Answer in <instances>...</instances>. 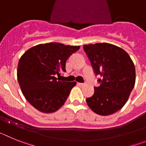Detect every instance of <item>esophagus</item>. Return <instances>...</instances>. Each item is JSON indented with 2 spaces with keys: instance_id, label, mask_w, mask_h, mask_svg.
I'll use <instances>...</instances> for the list:
<instances>
[{
  "instance_id": "obj_1",
  "label": "esophagus",
  "mask_w": 146,
  "mask_h": 146,
  "mask_svg": "<svg viewBox=\"0 0 146 146\" xmlns=\"http://www.w3.org/2000/svg\"><path fill=\"white\" fill-rule=\"evenodd\" d=\"M77 85H78V86H85V83H81V82H78V83H77Z\"/></svg>"
}]
</instances>
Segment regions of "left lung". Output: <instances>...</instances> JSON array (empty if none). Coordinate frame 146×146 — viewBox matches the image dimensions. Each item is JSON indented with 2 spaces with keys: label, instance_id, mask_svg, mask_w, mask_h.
Listing matches in <instances>:
<instances>
[{
  "label": "left lung",
  "instance_id": "8db88e82",
  "mask_svg": "<svg viewBox=\"0 0 146 146\" xmlns=\"http://www.w3.org/2000/svg\"><path fill=\"white\" fill-rule=\"evenodd\" d=\"M100 83L94 94L86 99L94 113L108 115L124 106L135 83V68L128 53L115 45L97 43L83 46Z\"/></svg>",
  "mask_w": 146,
  "mask_h": 146
}]
</instances>
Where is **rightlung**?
<instances>
[{
    "instance_id": "add662e5",
    "label": "right lung",
    "mask_w": 146,
    "mask_h": 146,
    "mask_svg": "<svg viewBox=\"0 0 146 146\" xmlns=\"http://www.w3.org/2000/svg\"><path fill=\"white\" fill-rule=\"evenodd\" d=\"M79 46L57 42L30 48L20 58L17 80L23 95L40 112L50 113L64 105L76 82L60 81L56 75L66 72V62Z\"/></svg>"
}]
</instances>
